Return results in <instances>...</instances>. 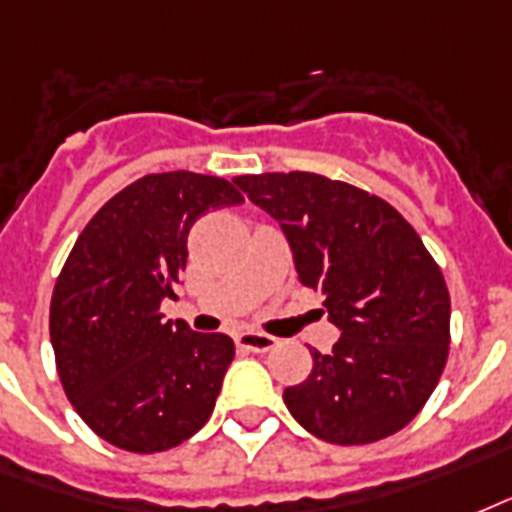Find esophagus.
Segmentation results:
<instances>
[{
	"mask_svg": "<svg viewBox=\"0 0 512 512\" xmlns=\"http://www.w3.org/2000/svg\"><path fill=\"white\" fill-rule=\"evenodd\" d=\"M235 342L245 352H269L277 344V339L269 334H261V331H243V334H237Z\"/></svg>",
	"mask_w": 512,
	"mask_h": 512,
	"instance_id": "34e87169",
	"label": "esophagus"
}]
</instances>
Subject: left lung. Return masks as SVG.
Segmentation results:
<instances>
[{"label":"left lung","instance_id":"obj_1","mask_svg":"<svg viewBox=\"0 0 512 512\" xmlns=\"http://www.w3.org/2000/svg\"><path fill=\"white\" fill-rule=\"evenodd\" d=\"M235 184L280 224L299 280L326 296L342 336L312 352L283 392L307 433L339 446L382 441L417 417L449 358V288L422 237L390 202L318 173H259Z\"/></svg>","mask_w":512,"mask_h":512}]
</instances>
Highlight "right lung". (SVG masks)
<instances>
[{
    "mask_svg": "<svg viewBox=\"0 0 512 512\" xmlns=\"http://www.w3.org/2000/svg\"><path fill=\"white\" fill-rule=\"evenodd\" d=\"M243 202L227 178L152 173L106 202L71 248L50 301L63 392L117 449L154 454L192 438L213 414L235 358L227 334L165 320L200 216Z\"/></svg>",
    "mask_w": 512,
    "mask_h": 512,
    "instance_id": "add662e5",
    "label": "right lung"
}]
</instances>
